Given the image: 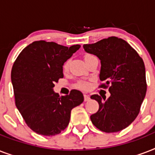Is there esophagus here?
<instances>
[{
	"label": "esophagus",
	"mask_w": 155,
	"mask_h": 155,
	"mask_svg": "<svg viewBox=\"0 0 155 155\" xmlns=\"http://www.w3.org/2000/svg\"><path fill=\"white\" fill-rule=\"evenodd\" d=\"M84 101H88L90 100V96L89 95L84 94Z\"/></svg>",
	"instance_id": "1"
}]
</instances>
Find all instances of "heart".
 <instances>
[{
    "instance_id": "obj_1",
    "label": "heart",
    "mask_w": 155,
    "mask_h": 155,
    "mask_svg": "<svg viewBox=\"0 0 155 155\" xmlns=\"http://www.w3.org/2000/svg\"><path fill=\"white\" fill-rule=\"evenodd\" d=\"M91 56L92 55H91V54H86V55L84 56V59L89 58V57H91ZM68 68H69V60H67L63 66V71H67L68 70ZM76 86H77L79 88H80V89L86 90L89 87L90 84H89V83L86 82V81H80V82L78 83Z\"/></svg>"
}]
</instances>
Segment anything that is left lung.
I'll list each match as a JSON object with an SVG mask.
<instances>
[{"label":"left lung","mask_w":155,"mask_h":155,"mask_svg":"<svg viewBox=\"0 0 155 155\" xmlns=\"http://www.w3.org/2000/svg\"><path fill=\"white\" fill-rule=\"evenodd\" d=\"M84 49L101 60V87H108L110 97L91 98L99 103V110L90 118L92 124L105 133L118 132L137 117L147 93L146 69L142 58L126 41L117 37L104 38Z\"/></svg>","instance_id":"left-lung-1"}]
</instances>
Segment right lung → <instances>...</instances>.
<instances>
[{
    "label": "right lung",
    "instance_id": "1",
    "mask_svg": "<svg viewBox=\"0 0 155 155\" xmlns=\"http://www.w3.org/2000/svg\"><path fill=\"white\" fill-rule=\"evenodd\" d=\"M80 48H68L53 42L36 41L21 51L11 71L17 108L25 123L38 134L54 136L67 128L71 111L84 101V95L72 90L59 97L54 83L63 77V66Z\"/></svg>",
    "mask_w": 155,
    "mask_h": 155
}]
</instances>
